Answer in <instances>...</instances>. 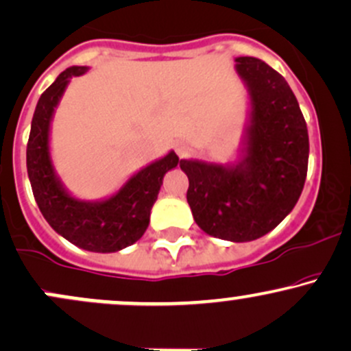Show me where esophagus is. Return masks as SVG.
I'll use <instances>...</instances> for the list:
<instances>
[{"mask_svg":"<svg viewBox=\"0 0 351 351\" xmlns=\"http://www.w3.org/2000/svg\"><path fill=\"white\" fill-rule=\"evenodd\" d=\"M175 152H176V155L180 156V158H184V156H186V153H188V145L184 142H176L175 143Z\"/></svg>","mask_w":351,"mask_h":351,"instance_id":"34e87169","label":"esophagus"}]
</instances>
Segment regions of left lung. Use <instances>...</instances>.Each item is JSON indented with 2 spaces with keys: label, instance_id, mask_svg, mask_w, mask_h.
<instances>
[{
  "label": "left lung",
  "instance_id": "8db88e82",
  "mask_svg": "<svg viewBox=\"0 0 351 351\" xmlns=\"http://www.w3.org/2000/svg\"><path fill=\"white\" fill-rule=\"evenodd\" d=\"M249 95L243 148L234 163L181 160L186 199L209 236L247 243L271 232L304 189L308 132L295 95L277 71L257 58H236Z\"/></svg>",
  "mask_w": 351,
  "mask_h": 351
}]
</instances>
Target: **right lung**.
I'll return each instance as SVG.
<instances>
[{
    "mask_svg": "<svg viewBox=\"0 0 351 351\" xmlns=\"http://www.w3.org/2000/svg\"><path fill=\"white\" fill-rule=\"evenodd\" d=\"M87 69L86 66H72L60 72L38 100L27 140V176L44 219L58 234L86 251L117 252L135 244L147 231L163 176L176 168L180 158L173 150L168 152L132 175L108 198L84 201L72 196L52 165L51 122L71 79L86 74Z\"/></svg>",
    "mask_w": 351,
    "mask_h": 351,
    "instance_id": "right-lung-1",
    "label": "right lung"
}]
</instances>
